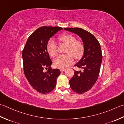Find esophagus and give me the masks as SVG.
Listing matches in <instances>:
<instances>
[{
  "mask_svg": "<svg viewBox=\"0 0 124 124\" xmlns=\"http://www.w3.org/2000/svg\"><path fill=\"white\" fill-rule=\"evenodd\" d=\"M66 70V69H60V70L61 72H64Z\"/></svg>",
  "mask_w": 124,
  "mask_h": 124,
  "instance_id": "1",
  "label": "esophagus"
}]
</instances>
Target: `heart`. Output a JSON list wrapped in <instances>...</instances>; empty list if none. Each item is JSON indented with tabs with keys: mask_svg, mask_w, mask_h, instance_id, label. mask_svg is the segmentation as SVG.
I'll use <instances>...</instances> for the list:
<instances>
[{
	"mask_svg": "<svg viewBox=\"0 0 124 124\" xmlns=\"http://www.w3.org/2000/svg\"><path fill=\"white\" fill-rule=\"evenodd\" d=\"M60 42L67 45L66 50V54L60 55L54 62L55 67L65 69L69 66L75 59H79L82 57L84 53L85 46L83 43L80 41L77 40L76 37L72 35L64 34L58 37ZM46 50L50 56L54 57L58 54L57 45L52 39L48 41L46 45Z\"/></svg>",
	"mask_w": 124,
	"mask_h": 124,
	"instance_id": "heart-1",
	"label": "heart"
}]
</instances>
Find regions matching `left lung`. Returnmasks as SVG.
Returning a JSON list of instances; mask_svg holds the SVG:
<instances>
[{
  "label": "left lung",
  "mask_w": 124,
  "mask_h": 124,
  "mask_svg": "<svg viewBox=\"0 0 124 124\" xmlns=\"http://www.w3.org/2000/svg\"><path fill=\"white\" fill-rule=\"evenodd\" d=\"M64 29L81 38L85 46L82 58L74 65L83 71L74 70V74L69 81L70 88L78 94H82L93 87L99 76L102 62L101 45L94 35L87 30L80 28Z\"/></svg>",
  "instance_id": "1"
}]
</instances>
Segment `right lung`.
Wrapping results in <instances>:
<instances>
[{
	"label": "right lung",
	"instance_id": "obj_1",
	"mask_svg": "<svg viewBox=\"0 0 124 124\" xmlns=\"http://www.w3.org/2000/svg\"><path fill=\"white\" fill-rule=\"evenodd\" d=\"M63 28L59 27H41L28 39L22 51L23 70L31 86L39 93L47 94L54 89L59 69H52V64L46 50L50 38ZM44 68L48 69L44 72Z\"/></svg>",
	"mask_w": 124,
	"mask_h": 124
}]
</instances>
